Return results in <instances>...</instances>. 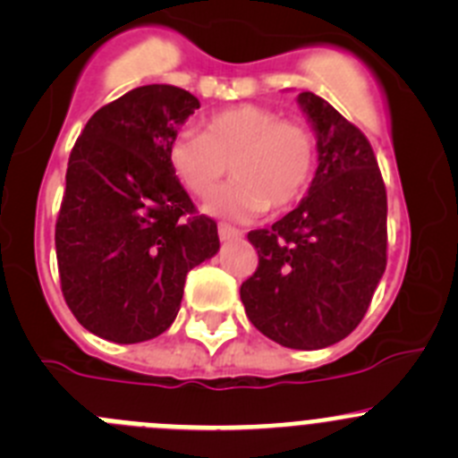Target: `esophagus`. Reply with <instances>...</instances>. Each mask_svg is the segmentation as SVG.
<instances>
[{"instance_id":"1","label":"esophagus","mask_w":458,"mask_h":458,"mask_svg":"<svg viewBox=\"0 0 458 458\" xmlns=\"http://www.w3.org/2000/svg\"><path fill=\"white\" fill-rule=\"evenodd\" d=\"M219 237H221V242H230V239L242 237V233H239L237 228H233V225L219 224Z\"/></svg>"}]
</instances>
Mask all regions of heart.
<instances>
[{"label":"heart","instance_id":"obj_1","mask_svg":"<svg viewBox=\"0 0 458 458\" xmlns=\"http://www.w3.org/2000/svg\"><path fill=\"white\" fill-rule=\"evenodd\" d=\"M171 171L194 196H208L228 174L233 182L205 203V212L249 221L302 199L316 169V138L301 122H282L271 108L255 104L215 113L203 131L185 128L169 142Z\"/></svg>","mask_w":458,"mask_h":458}]
</instances>
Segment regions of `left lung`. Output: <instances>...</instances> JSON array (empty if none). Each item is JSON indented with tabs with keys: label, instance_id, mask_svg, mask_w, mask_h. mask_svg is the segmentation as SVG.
<instances>
[{
	"label": "left lung",
	"instance_id": "left-lung-1",
	"mask_svg": "<svg viewBox=\"0 0 458 458\" xmlns=\"http://www.w3.org/2000/svg\"><path fill=\"white\" fill-rule=\"evenodd\" d=\"M298 106L318 166L305 199L249 233L259 267L242 284L250 323L276 344L318 350L361 323L386 268V190L369 140L314 92Z\"/></svg>",
	"mask_w": 458,
	"mask_h": 458
}]
</instances>
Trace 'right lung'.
Returning a JSON list of instances; mask_svg holds the SVG:
<instances>
[{"instance_id":"right-lung-1","label":"right lung","mask_w":458,"mask_h":458,"mask_svg":"<svg viewBox=\"0 0 458 458\" xmlns=\"http://www.w3.org/2000/svg\"><path fill=\"white\" fill-rule=\"evenodd\" d=\"M176 85H142L89 117L67 162L55 258L67 307L113 344L174 323L187 273L219 253L216 224L171 171V138L199 108Z\"/></svg>"}]
</instances>
